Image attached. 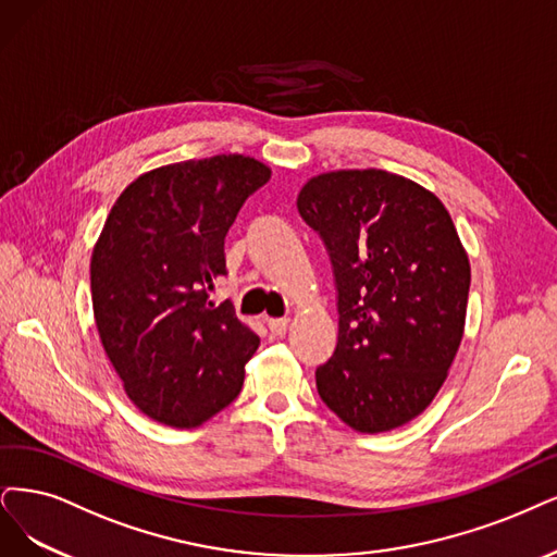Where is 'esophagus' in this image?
Wrapping results in <instances>:
<instances>
[{"instance_id": "34e87169", "label": "esophagus", "mask_w": 557, "mask_h": 557, "mask_svg": "<svg viewBox=\"0 0 557 557\" xmlns=\"http://www.w3.org/2000/svg\"><path fill=\"white\" fill-rule=\"evenodd\" d=\"M268 327H271L273 335L282 337L286 333V327H289V319H268Z\"/></svg>"}]
</instances>
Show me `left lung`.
Listing matches in <instances>:
<instances>
[{
    "mask_svg": "<svg viewBox=\"0 0 557 557\" xmlns=\"http://www.w3.org/2000/svg\"><path fill=\"white\" fill-rule=\"evenodd\" d=\"M296 206L339 292L319 395L360 434L404 426L434 401L463 339L470 261L457 226L434 193L374 168L307 178Z\"/></svg>",
    "mask_w": 557,
    "mask_h": 557,
    "instance_id": "8db88e82",
    "label": "left lung"
}]
</instances>
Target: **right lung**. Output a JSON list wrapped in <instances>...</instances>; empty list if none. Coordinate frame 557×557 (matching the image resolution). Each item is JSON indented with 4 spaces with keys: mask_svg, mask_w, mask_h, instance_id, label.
Returning a JSON list of instances; mask_svg holds the SVG:
<instances>
[{
    "mask_svg": "<svg viewBox=\"0 0 557 557\" xmlns=\"http://www.w3.org/2000/svg\"><path fill=\"white\" fill-rule=\"evenodd\" d=\"M271 168L243 153L162 164L119 195L91 252L102 348L144 416L195 429L230 406L259 335L230 300L224 236Z\"/></svg>",
    "mask_w": 557,
    "mask_h": 557,
    "instance_id": "add662e5",
    "label": "right lung"
}]
</instances>
